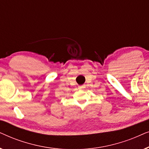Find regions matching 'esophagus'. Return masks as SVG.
<instances>
[{"label": "esophagus", "instance_id": "34e87169", "mask_svg": "<svg viewBox=\"0 0 149 149\" xmlns=\"http://www.w3.org/2000/svg\"><path fill=\"white\" fill-rule=\"evenodd\" d=\"M84 88H85V85H81V86L79 87V89H84Z\"/></svg>", "mask_w": 149, "mask_h": 149}]
</instances>
